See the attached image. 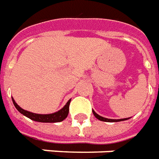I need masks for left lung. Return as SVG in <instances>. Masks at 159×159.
I'll return each mask as SVG.
<instances>
[{
  "label": "left lung",
  "instance_id": "1",
  "mask_svg": "<svg viewBox=\"0 0 159 159\" xmlns=\"http://www.w3.org/2000/svg\"><path fill=\"white\" fill-rule=\"evenodd\" d=\"M93 114L94 115V117H96L97 119L100 120V121H103V122H121V121H124V120H128L129 117H128V118H122V119H109V118H106V117H103L100 116V115H98V114L93 110Z\"/></svg>",
  "mask_w": 159,
  "mask_h": 159
}]
</instances>
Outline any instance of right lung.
<instances>
[{
    "label": "right lung",
    "instance_id": "right-lung-1",
    "mask_svg": "<svg viewBox=\"0 0 159 159\" xmlns=\"http://www.w3.org/2000/svg\"><path fill=\"white\" fill-rule=\"evenodd\" d=\"M12 100L14 107H16V109L19 111L20 113L23 114L25 117H29L30 119L33 120V121H36V122H40V123H58V122H61L64 119H66L67 116H68V113H69L70 102L71 100H68V102L66 104V106L63 107L62 109H60V110L56 111L54 113L36 114L24 110L19 107L18 104L16 103L15 100H13V98H12Z\"/></svg>",
    "mask_w": 159,
    "mask_h": 159
}]
</instances>
